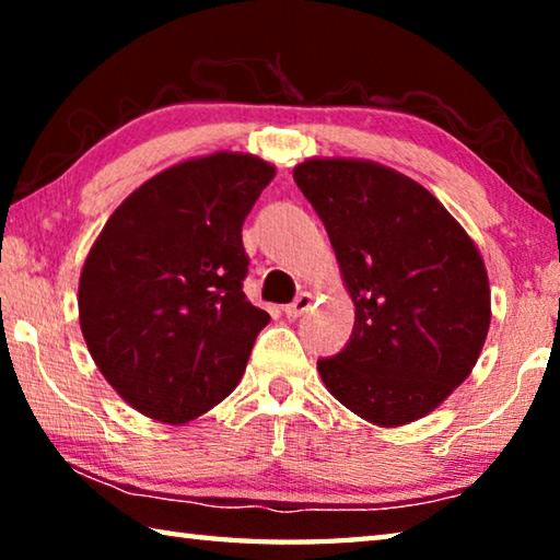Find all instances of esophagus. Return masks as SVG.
Returning a JSON list of instances; mask_svg holds the SVG:
<instances>
[{"instance_id": "obj_1", "label": "esophagus", "mask_w": 560, "mask_h": 560, "mask_svg": "<svg viewBox=\"0 0 560 560\" xmlns=\"http://www.w3.org/2000/svg\"><path fill=\"white\" fill-rule=\"evenodd\" d=\"M311 303H314V296H311V293H299L296 301H291L289 306L283 308V314H287V318H299L311 308Z\"/></svg>"}]
</instances>
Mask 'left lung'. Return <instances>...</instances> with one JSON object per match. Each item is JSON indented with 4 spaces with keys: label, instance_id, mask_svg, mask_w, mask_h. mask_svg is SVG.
<instances>
[{
    "label": "left lung",
    "instance_id": "8db88e82",
    "mask_svg": "<svg viewBox=\"0 0 560 560\" xmlns=\"http://www.w3.org/2000/svg\"><path fill=\"white\" fill-rule=\"evenodd\" d=\"M324 222L355 326L318 358L328 393L368 422L397 428L464 383L485 346V261L459 222L415 179L368 160H306L293 170Z\"/></svg>",
    "mask_w": 560,
    "mask_h": 560
}]
</instances>
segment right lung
I'll return each mask as SVG.
<instances>
[{
    "label": "right lung",
    "mask_w": 560,
    "mask_h": 560,
    "mask_svg": "<svg viewBox=\"0 0 560 560\" xmlns=\"http://www.w3.org/2000/svg\"><path fill=\"white\" fill-rule=\"evenodd\" d=\"M271 177L254 155L187 160L140 185L91 246L81 330L103 377L138 412L183 424L242 381L269 324L242 291V224Z\"/></svg>",
    "instance_id": "right-lung-1"
}]
</instances>
